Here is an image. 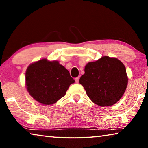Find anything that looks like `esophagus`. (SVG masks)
I'll return each mask as SVG.
<instances>
[{
    "mask_svg": "<svg viewBox=\"0 0 148 148\" xmlns=\"http://www.w3.org/2000/svg\"><path fill=\"white\" fill-rule=\"evenodd\" d=\"M75 81H76V84H77L79 82V77H76V78H75Z\"/></svg>",
    "mask_w": 148,
    "mask_h": 148,
    "instance_id": "34e87169",
    "label": "esophagus"
}]
</instances>
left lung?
Instances as JSON below:
<instances>
[{
  "label": "left lung",
  "mask_w": 148,
  "mask_h": 148,
  "mask_svg": "<svg viewBox=\"0 0 148 148\" xmlns=\"http://www.w3.org/2000/svg\"><path fill=\"white\" fill-rule=\"evenodd\" d=\"M85 74L79 84L92 102L100 106H109L121 98L128 84L126 69L115 57L103 56L85 66Z\"/></svg>",
  "instance_id": "obj_1"
}]
</instances>
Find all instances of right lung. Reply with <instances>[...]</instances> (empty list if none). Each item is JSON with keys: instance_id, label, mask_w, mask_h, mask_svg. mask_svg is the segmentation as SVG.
<instances>
[{"instance_id": "add662e5", "label": "right lung", "mask_w": 148, "mask_h": 148, "mask_svg": "<svg viewBox=\"0 0 148 148\" xmlns=\"http://www.w3.org/2000/svg\"><path fill=\"white\" fill-rule=\"evenodd\" d=\"M74 82L68 70L59 61L47 59L32 62L25 73L27 91L35 101L44 105L56 103Z\"/></svg>"}]
</instances>
